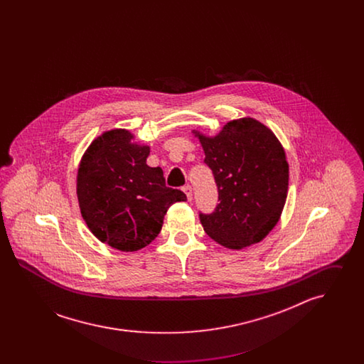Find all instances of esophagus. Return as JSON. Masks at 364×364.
Returning a JSON list of instances; mask_svg holds the SVG:
<instances>
[{"label":"esophagus","mask_w":364,"mask_h":364,"mask_svg":"<svg viewBox=\"0 0 364 364\" xmlns=\"http://www.w3.org/2000/svg\"><path fill=\"white\" fill-rule=\"evenodd\" d=\"M183 191H184V193L187 195V198H188V200H192V188H191V186H184L183 187Z\"/></svg>","instance_id":"1"}]
</instances>
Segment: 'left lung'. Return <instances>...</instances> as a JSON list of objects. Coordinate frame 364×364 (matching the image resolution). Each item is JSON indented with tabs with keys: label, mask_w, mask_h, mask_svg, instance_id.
<instances>
[{
	"label": "left lung",
	"mask_w": 364,
	"mask_h": 364,
	"mask_svg": "<svg viewBox=\"0 0 364 364\" xmlns=\"http://www.w3.org/2000/svg\"><path fill=\"white\" fill-rule=\"evenodd\" d=\"M192 134L218 188L214 213L199 214L205 232L230 250L262 242L277 225L288 195L289 165L277 136L251 117L226 122L215 136Z\"/></svg>",
	"instance_id": "left-lung-1"
}]
</instances>
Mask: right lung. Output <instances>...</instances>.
<instances>
[{"label": "right lung", "instance_id": "right-lung-1", "mask_svg": "<svg viewBox=\"0 0 364 364\" xmlns=\"http://www.w3.org/2000/svg\"><path fill=\"white\" fill-rule=\"evenodd\" d=\"M128 129L116 128L94 139L80 159L76 195L91 233L112 248L134 252L158 236L164 217L183 191L165 186L161 168L146 164L150 146Z\"/></svg>", "mask_w": 364, "mask_h": 364}]
</instances>
